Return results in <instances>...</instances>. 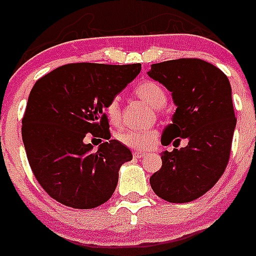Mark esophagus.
I'll list each match as a JSON object with an SVG mask.
<instances>
[{
    "mask_svg": "<svg viewBox=\"0 0 256 256\" xmlns=\"http://www.w3.org/2000/svg\"><path fill=\"white\" fill-rule=\"evenodd\" d=\"M146 153L145 152H141V150H136V152L134 153V158H141V157H144Z\"/></svg>",
    "mask_w": 256,
    "mask_h": 256,
    "instance_id": "34e87169",
    "label": "esophagus"
}]
</instances>
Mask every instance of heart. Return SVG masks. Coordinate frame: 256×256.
<instances>
[{
	"label": "heart",
	"instance_id": "heart-1",
	"mask_svg": "<svg viewBox=\"0 0 256 256\" xmlns=\"http://www.w3.org/2000/svg\"><path fill=\"white\" fill-rule=\"evenodd\" d=\"M134 94L153 110H161L166 103V94L156 82H142L136 86ZM106 116L111 124L116 126L120 122L122 108L118 98H114L108 102L106 106ZM118 140L130 148L148 149L156 142L157 132L154 130H126L118 134Z\"/></svg>",
	"mask_w": 256,
	"mask_h": 256
}]
</instances>
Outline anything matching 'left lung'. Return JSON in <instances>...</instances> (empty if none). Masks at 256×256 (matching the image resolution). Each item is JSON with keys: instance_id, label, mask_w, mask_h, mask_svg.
I'll use <instances>...</instances> for the list:
<instances>
[{"instance_id": "left-lung-1", "label": "left lung", "mask_w": 256, "mask_h": 256, "mask_svg": "<svg viewBox=\"0 0 256 256\" xmlns=\"http://www.w3.org/2000/svg\"><path fill=\"white\" fill-rule=\"evenodd\" d=\"M149 78L165 86L177 107L165 126L162 166L149 178L153 192L173 204L197 200L216 185L230 157L235 118L232 86L220 68L201 59H176L152 64ZM181 138L188 140L177 150Z\"/></svg>"}]
</instances>
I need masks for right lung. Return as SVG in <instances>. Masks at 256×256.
Masks as SVG:
<instances>
[{
  "mask_svg": "<svg viewBox=\"0 0 256 256\" xmlns=\"http://www.w3.org/2000/svg\"><path fill=\"white\" fill-rule=\"evenodd\" d=\"M140 70V63H71L36 82L22 118V140L32 173L55 201L94 209L112 197L120 166L132 160V152L111 140L106 106ZM87 133L108 141L94 152L84 142Z\"/></svg>",
  "mask_w": 256,
  "mask_h": 256,
  "instance_id": "add662e5",
  "label": "right lung"
}]
</instances>
